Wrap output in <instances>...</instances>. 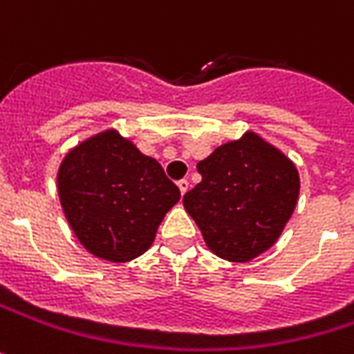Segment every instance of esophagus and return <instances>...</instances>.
Segmentation results:
<instances>
[{
  "label": "esophagus",
  "mask_w": 354,
  "mask_h": 354,
  "mask_svg": "<svg viewBox=\"0 0 354 354\" xmlns=\"http://www.w3.org/2000/svg\"><path fill=\"white\" fill-rule=\"evenodd\" d=\"M178 188H180V194L184 196L186 192L189 189V182L186 180V178H182V180H178Z\"/></svg>",
  "instance_id": "34e87169"
}]
</instances>
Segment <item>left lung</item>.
Listing matches in <instances>:
<instances>
[{"label": "left lung", "mask_w": 354, "mask_h": 354, "mask_svg": "<svg viewBox=\"0 0 354 354\" xmlns=\"http://www.w3.org/2000/svg\"><path fill=\"white\" fill-rule=\"evenodd\" d=\"M201 182L184 207L217 257L247 262L274 245L296 207V166L254 133L198 162Z\"/></svg>", "instance_id": "left-lung-1"}]
</instances>
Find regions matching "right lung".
I'll return each mask as SVG.
<instances>
[{
  "label": "right lung",
  "mask_w": 354,
  "mask_h": 354,
  "mask_svg": "<svg viewBox=\"0 0 354 354\" xmlns=\"http://www.w3.org/2000/svg\"><path fill=\"white\" fill-rule=\"evenodd\" d=\"M58 196L86 249L105 261L127 262L153 245L180 189L154 158L105 131L66 154Z\"/></svg>",
  "instance_id": "add662e5"
}]
</instances>
